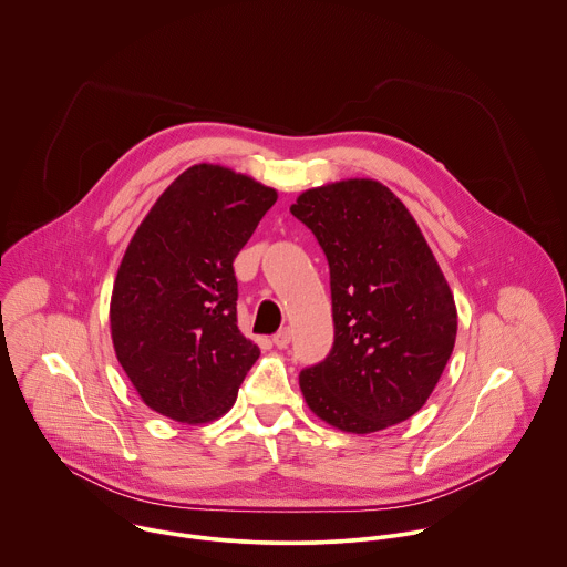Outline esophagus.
Masks as SVG:
<instances>
[{
    "instance_id": "1",
    "label": "esophagus",
    "mask_w": 567,
    "mask_h": 567,
    "mask_svg": "<svg viewBox=\"0 0 567 567\" xmlns=\"http://www.w3.org/2000/svg\"><path fill=\"white\" fill-rule=\"evenodd\" d=\"M274 343L278 348H287L291 343V331L289 329H280L276 336H274Z\"/></svg>"
}]
</instances>
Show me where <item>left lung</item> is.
<instances>
[{
    "label": "left lung",
    "instance_id": "8db88e82",
    "mask_svg": "<svg viewBox=\"0 0 567 567\" xmlns=\"http://www.w3.org/2000/svg\"><path fill=\"white\" fill-rule=\"evenodd\" d=\"M291 215L309 227L331 271L336 341L300 372L307 405L341 432L408 421L452 357L450 285L414 217L374 179L307 190Z\"/></svg>",
    "mask_w": 567,
    "mask_h": 567
}]
</instances>
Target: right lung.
Instances as JSON below:
<instances>
[{"label": "right lung", "mask_w": 567, "mask_h": 567, "mask_svg": "<svg viewBox=\"0 0 567 567\" xmlns=\"http://www.w3.org/2000/svg\"><path fill=\"white\" fill-rule=\"evenodd\" d=\"M276 199L247 175L197 164L135 229L110 322L117 361L151 410L208 423L234 405L260 350L236 327L231 262Z\"/></svg>", "instance_id": "1"}]
</instances>
